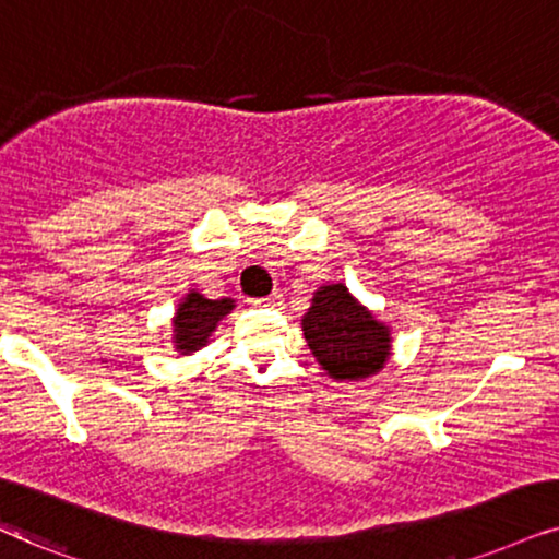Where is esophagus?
Listing matches in <instances>:
<instances>
[{"label":"esophagus","instance_id":"34e87169","mask_svg":"<svg viewBox=\"0 0 559 559\" xmlns=\"http://www.w3.org/2000/svg\"><path fill=\"white\" fill-rule=\"evenodd\" d=\"M281 299H284V294L281 292H273L267 299H252L250 304H255V307H278Z\"/></svg>","mask_w":559,"mask_h":559}]
</instances>
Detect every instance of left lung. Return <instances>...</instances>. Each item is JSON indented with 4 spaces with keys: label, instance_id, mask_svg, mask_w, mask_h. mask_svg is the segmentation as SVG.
Here are the masks:
<instances>
[{
    "label": "left lung",
    "instance_id": "left-lung-1",
    "mask_svg": "<svg viewBox=\"0 0 559 559\" xmlns=\"http://www.w3.org/2000/svg\"><path fill=\"white\" fill-rule=\"evenodd\" d=\"M304 337L317 364L337 381H358L384 369L392 332L343 284L320 286L301 320Z\"/></svg>",
    "mask_w": 559,
    "mask_h": 559
}]
</instances>
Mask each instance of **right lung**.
<instances>
[{
	"mask_svg": "<svg viewBox=\"0 0 559 559\" xmlns=\"http://www.w3.org/2000/svg\"><path fill=\"white\" fill-rule=\"evenodd\" d=\"M235 309V299H206L203 294L188 292L173 317V343L182 356L201 350L209 343L216 324Z\"/></svg>",
	"mask_w": 559,
	"mask_h": 559,
	"instance_id": "1",
	"label": "right lung"
}]
</instances>
